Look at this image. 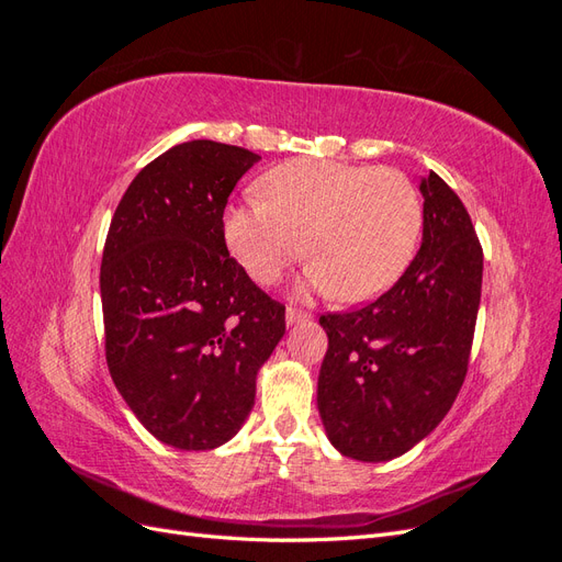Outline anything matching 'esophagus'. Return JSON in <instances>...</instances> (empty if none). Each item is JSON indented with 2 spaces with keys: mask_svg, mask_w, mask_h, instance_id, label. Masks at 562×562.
I'll return each mask as SVG.
<instances>
[{
  "mask_svg": "<svg viewBox=\"0 0 562 562\" xmlns=\"http://www.w3.org/2000/svg\"><path fill=\"white\" fill-rule=\"evenodd\" d=\"M310 314L302 312V310H295V307H288L285 310V323L288 326H293V323H300V321H307Z\"/></svg>",
  "mask_w": 562,
  "mask_h": 562,
  "instance_id": "1",
  "label": "esophagus"
}]
</instances>
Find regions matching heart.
I'll return each mask as SVG.
<instances>
[{
  "instance_id": "1",
  "label": "heart",
  "mask_w": 562,
  "mask_h": 562,
  "mask_svg": "<svg viewBox=\"0 0 562 562\" xmlns=\"http://www.w3.org/2000/svg\"><path fill=\"white\" fill-rule=\"evenodd\" d=\"M260 190L265 201L225 215L227 248L260 285L307 252L310 285L363 302L394 285L417 250L422 196L396 168L295 159L271 168Z\"/></svg>"
}]
</instances>
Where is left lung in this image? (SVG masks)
<instances>
[{"label": "left lung", "mask_w": 562, "mask_h": 562, "mask_svg": "<svg viewBox=\"0 0 562 562\" xmlns=\"http://www.w3.org/2000/svg\"><path fill=\"white\" fill-rule=\"evenodd\" d=\"M424 234L403 277L359 310L318 318L328 351L318 413L330 443L361 462L417 446L448 415L469 370L483 246L443 178H424Z\"/></svg>", "instance_id": "obj_1"}]
</instances>
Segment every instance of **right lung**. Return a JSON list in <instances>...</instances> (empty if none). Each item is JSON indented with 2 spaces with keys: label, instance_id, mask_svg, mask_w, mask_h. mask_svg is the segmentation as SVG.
<instances>
[{
  "label": "right lung",
  "instance_id": "add662e5",
  "mask_svg": "<svg viewBox=\"0 0 562 562\" xmlns=\"http://www.w3.org/2000/svg\"><path fill=\"white\" fill-rule=\"evenodd\" d=\"M192 140L133 178L100 265L105 359L133 415L161 443L213 450L241 429L255 375L285 333V304L229 258L225 206L258 164Z\"/></svg>",
  "mask_w": 562,
  "mask_h": 562
}]
</instances>
